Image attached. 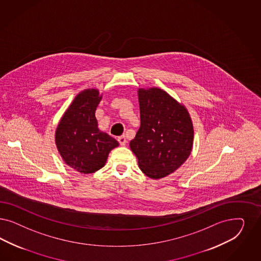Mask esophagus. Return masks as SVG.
<instances>
[{"label": "esophagus", "mask_w": 261, "mask_h": 261, "mask_svg": "<svg viewBox=\"0 0 261 261\" xmlns=\"http://www.w3.org/2000/svg\"><path fill=\"white\" fill-rule=\"evenodd\" d=\"M117 141H118V143L120 144V145H125L126 143H127V141H126L125 136H120V137H118Z\"/></svg>", "instance_id": "34e87169"}]
</instances>
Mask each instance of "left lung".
<instances>
[{"label": "left lung", "mask_w": 261, "mask_h": 261, "mask_svg": "<svg viewBox=\"0 0 261 261\" xmlns=\"http://www.w3.org/2000/svg\"><path fill=\"white\" fill-rule=\"evenodd\" d=\"M141 126L130 142L141 171L160 179L176 171L193 149L194 127L186 107L159 88L138 90Z\"/></svg>", "instance_id": "1"}]
</instances>
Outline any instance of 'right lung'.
<instances>
[{"label": "right lung", "instance_id": "right-lung-1", "mask_svg": "<svg viewBox=\"0 0 261 261\" xmlns=\"http://www.w3.org/2000/svg\"><path fill=\"white\" fill-rule=\"evenodd\" d=\"M102 99L96 89L83 90L64 112L55 133V143L64 163L84 174L105 166L117 140L98 129L95 111Z\"/></svg>", "mask_w": 261, "mask_h": 261}]
</instances>
